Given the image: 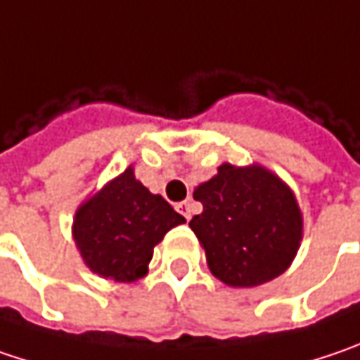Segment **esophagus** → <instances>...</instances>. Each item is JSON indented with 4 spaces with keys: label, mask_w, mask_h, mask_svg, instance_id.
Wrapping results in <instances>:
<instances>
[{
    "label": "esophagus",
    "mask_w": 360,
    "mask_h": 360,
    "mask_svg": "<svg viewBox=\"0 0 360 360\" xmlns=\"http://www.w3.org/2000/svg\"><path fill=\"white\" fill-rule=\"evenodd\" d=\"M177 210H179V214L185 220H189L191 218V212H193V203L191 201H181L179 205H177Z\"/></svg>",
    "instance_id": "1"
}]
</instances>
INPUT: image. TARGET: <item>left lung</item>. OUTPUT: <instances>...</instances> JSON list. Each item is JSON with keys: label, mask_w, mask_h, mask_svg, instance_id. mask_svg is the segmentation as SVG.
Listing matches in <instances>:
<instances>
[{"label": "left lung", "mask_w": 360, "mask_h": 360, "mask_svg": "<svg viewBox=\"0 0 360 360\" xmlns=\"http://www.w3.org/2000/svg\"><path fill=\"white\" fill-rule=\"evenodd\" d=\"M203 212L189 222L214 277L230 287L273 281L297 255L304 218L289 185L261 165L224 162L195 187Z\"/></svg>", "instance_id": "1"}]
</instances>
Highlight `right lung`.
<instances>
[{
    "instance_id": "1",
    "label": "right lung",
    "mask_w": 360,
    "mask_h": 360,
    "mask_svg": "<svg viewBox=\"0 0 360 360\" xmlns=\"http://www.w3.org/2000/svg\"><path fill=\"white\" fill-rule=\"evenodd\" d=\"M183 222L185 218L150 193L128 167L79 205L73 238L94 273L132 283L148 273L153 250L162 236Z\"/></svg>"
}]
</instances>
